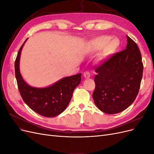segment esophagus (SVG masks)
<instances>
[{
    "instance_id": "34e87169",
    "label": "esophagus",
    "mask_w": 154,
    "mask_h": 154,
    "mask_svg": "<svg viewBox=\"0 0 154 154\" xmlns=\"http://www.w3.org/2000/svg\"><path fill=\"white\" fill-rule=\"evenodd\" d=\"M83 76H84L85 78H88L91 76V74L88 71H85L84 73H83Z\"/></svg>"
}]
</instances>
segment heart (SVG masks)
I'll return each instance as SVG.
<instances>
[{
	"mask_svg": "<svg viewBox=\"0 0 154 154\" xmlns=\"http://www.w3.org/2000/svg\"><path fill=\"white\" fill-rule=\"evenodd\" d=\"M118 42L116 40H110L108 36H101L93 40L91 43V47L93 51H97L101 49L99 59L102 60L106 56L113 53L118 48Z\"/></svg>",
	"mask_w": 154,
	"mask_h": 154,
	"instance_id": "heart-1",
	"label": "heart"
}]
</instances>
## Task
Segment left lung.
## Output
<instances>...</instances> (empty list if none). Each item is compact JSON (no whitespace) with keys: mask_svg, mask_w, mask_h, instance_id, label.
Segmentation results:
<instances>
[{"mask_svg":"<svg viewBox=\"0 0 154 154\" xmlns=\"http://www.w3.org/2000/svg\"><path fill=\"white\" fill-rule=\"evenodd\" d=\"M127 37L125 49L96 67L92 97L100 110L109 114L127 109L136 100L143 77V64L136 43Z\"/></svg>","mask_w":154,"mask_h":154,"instance_id":"obj_1","label":"left lung"}]
</instances>
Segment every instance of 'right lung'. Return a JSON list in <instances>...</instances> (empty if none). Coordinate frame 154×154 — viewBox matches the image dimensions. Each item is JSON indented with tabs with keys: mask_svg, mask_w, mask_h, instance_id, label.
Segmentation results:
<instances>
[{
	"mask_svg": "<svg viewBox=\"0 0 154 154\" xmlns=\"http://www.w3.org/2000/svg\"><path fill=\"white\" fill-rule=\"evenodd\" d=\"M26 41L18 51L15 62V77L18 90L23 100L35 112L45 117H54L67 108L74 90L80 83L82 74L64 78L48 87H30L23 80L19 71L20 56Z\"/></svg>",
	"mask_w": 154,
	"mask_h": 154,
	"instance_id": "obj_1",
	"label": "right lung"
}]
</instances>
